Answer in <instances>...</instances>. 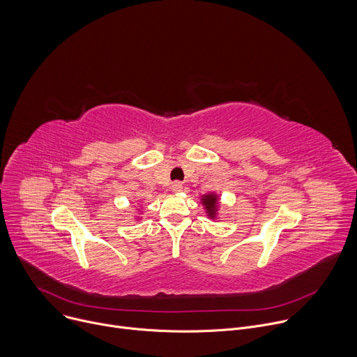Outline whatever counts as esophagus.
<instances>
[{
    "mask_svg": "<svg viewBox=\"0 0 357 357\" xmlns=\"http://www.w3.org/2000/svg\"><path fill=\"white\" fill-rule=\"evenodd\" d=\"M171 189H172V192L178 193V192H181V190L183 189V185H182L181 182H174V183H172V186H171Z\"/></svg>",
    "mask_w": 357,
    "mask_h": 357,
    "instance_id": "esophagus-1",
    "label": "esophagus"
}]
</instances>
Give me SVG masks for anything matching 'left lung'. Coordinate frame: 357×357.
Returning <instances> with one entry per match:
<instances>
[{"instance_id": "left-lung-1", "label": "left lung", "mask_w": 357, "mask_h": 357, "mask_svg": "<svg viewBox=\"0 0 357 357\" xmlns=\"http://www.w3.org/2000/svg\"><path fill=\"white\" fill-rule=\"evenodd\" d=\"M200 203L203 209H205L209 219L216 220L220 212V196L215 192H209L206 195L200 196Z\"/></svg>"}]
</instances>
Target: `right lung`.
I'll return each instance as SVG.
<instances>
[{"instance_id": "add662e5", "label": "right lung", "mask_w": 357, "mask_h": 357, "mask_svg": "<svg viewBox=\"0 0 357 357\" xmlns=\"http://www.w3.org/2000/svg\"><path fill=\"white\" fill-rule=\"evenodd\" d=\"M138 209H139V208H138ZM139 212H141V211H139ZM135 220H141V218H139V216H135Z\"/></svg>"}]
</instances>
